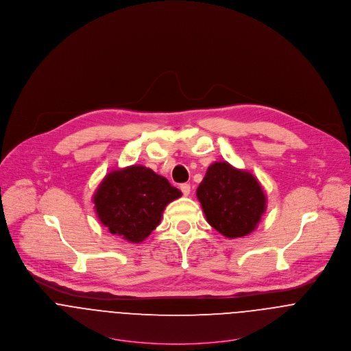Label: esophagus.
Here are the masks:
<instances>
[{
	"instance_id": "34e87169",
	"label": "esophagus",
	"mask_w": 351,
	"mask_h": 351,
	"mask_svg": "<svg viewBox=\"0 0 351 351\" xmlns=\"http://www.w3.org/2000/svg\"><path fill=\"white\" fill-rule=\"evenodd\" d=\"M180 188H181V192H182L184 196H189V193H191V185L189 184H182Z\"/></svg>"
}]
</instances>
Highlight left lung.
I'll return each instance as SVG.
<instances>
[{"label": "left lung", "mask_w": 351, "mask_h": 351, "mask_svg": "<svg viewBox=\"0 0 351 351\" xmlns=\"http://www.w3.org/2000/svg\"><path fill=\"white\" fill-rule=\"evenodd\" d=\"M197 199L206 221L230 239L251 234L266 210V195L258 180L228 162L208 167Z\"/></svg>", "instance_id": "obj_1"}]
</instances>
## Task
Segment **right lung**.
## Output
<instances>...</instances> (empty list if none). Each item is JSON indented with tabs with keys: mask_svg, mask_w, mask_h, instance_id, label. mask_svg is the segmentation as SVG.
Instances as JSON below:
<instances>
[{
	"mask_svg": "<svg viewBox=\"0 0 351 351\" xmlns=\"http://www.w3.org/2000/svg\"><path fill=\"white\" fill-rule=\"evenodd\" d=\"M181 195L165 177L134 165L105 176L93 202L101 223L110 234L139 243L160 223L166 205Z\"/></svg>",
	"mask_w": 351,
	"mask_h": 351,
	"instance_id": "add662e5",
	"label": "right lung"
}]
</instances>
